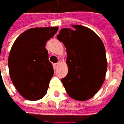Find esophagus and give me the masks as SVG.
<instances>
[{"label": "esophagus", "instance_id": "obj_1", "mask_svg": "<svg viewBox=\"0 0 124 124\" xmlns=\"http://www.w3.org/2000/svg\"><path fill=\"white\" fill-rule=\"evenodd\" d=\"M59 65H60V63L59 62H58V63H56V64H54V66H55V67L57 68L58 66H59Z\"/></svg>", "mask_w": 124, "mask_h": 124}]
</instances>
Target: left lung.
<instances>
[{
    "label": "left lung",
    "instance_id": "obj_1",
    "mask_svg": "<svg viewBox=\"0 0 124 124\" xmlns=\"http://www.w3.org/2000/svg\"><path fill=\"white\" fill-rule=\"evenodd\" d=\"M57 38L66 49L67 76L62 82L72 98L85 101L96 94L105 80L107 60L102 41L91 29L81 25L62 28Z\"/></svg>",
    "mask_w": 124,
    "mask_h": 124
}]
</instances>
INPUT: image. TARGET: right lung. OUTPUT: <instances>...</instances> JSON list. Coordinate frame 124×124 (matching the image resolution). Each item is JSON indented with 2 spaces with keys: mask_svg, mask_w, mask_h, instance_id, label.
<instances>
[{
  "mask_svg": "<svg viewBox=\"0 0 124 124\" xmlns=\"http://www.w3.org/2000/svg\"><path fill=\"white\" fill-rule=\"evenodd\" d=\"M58 30V27L30 28L16 39L11 48L8 62L10 79L26 100H38L47 93L54 69L45 46Z\"/></svg>",
  "mask_w": 124,
  "mask_h": 124,
  "instance_id": "add662e5",
  "label": "right lung"
}]
</instances>
